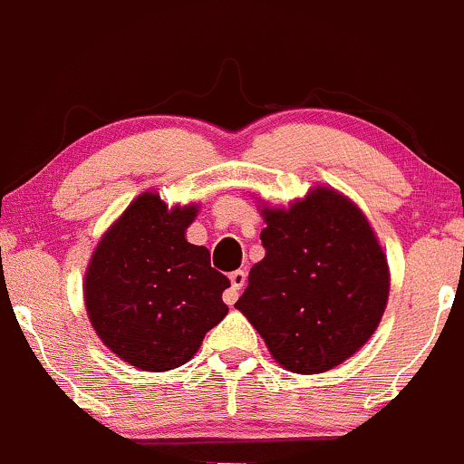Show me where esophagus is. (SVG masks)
<instances>
[{"mask_svg": "<svg viewBox=\"0 0 464 464\" xmlns=\"http://www.w3.org/2000/svg\"><path fill=\"white\" fill-rule=\"evenodd\" d=\"M228 277H231V289H228L227 294H224V302H227V304H236L237 291H240L242 286L246 285V271L237 269V271H233Z\"/></svg>", "mask_w": 464, "mask_h": 464, "instance_id": "esophagus-1", "label": "esophagus"}]
</instances>
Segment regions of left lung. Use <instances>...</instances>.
<instances>
[{
	"label": "left lung",
	"mask_w": 464,
	"mask_h": 464,
	"mask_svg": "<svg viewBox=\"0 0 464 464\" xmlns=\"http://www.w3.org/2000/svg\"><path fill=\"white\" fill-rule=\"evenodd\" d=\"M265 260L248 273L237 309L276 362L322 373L362 347L389 295V266L367 218L318 187L289 208H265Z\"/></svg>",
	"instance_id": "1"
}]
</instances>
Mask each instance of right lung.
<instances>
[{
    "label": "right lung",
    "instance_id": "right-lung-1",
    "mask_svg": "<svg viewBox=\"0 0 464 464\" xmlns=\"http://www.w3.org/2000/svg\"><path fill=\"white\" fill-rule=\"evenodd\" d=\"M198 208H169L142 193L97 245L86 271L84 300L97 335L124 362L169 372L191 360L228 306L231 286L211 266L207 246L184 231Z\"/></svg>",
    "mask_w": 464,
    "mask_h": 464
}]
</instances>
